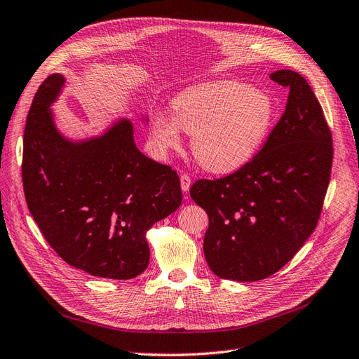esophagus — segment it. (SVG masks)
Segmentation results:
<instances>
[{
	"label": "esophagus",
	"mask_w": 359,
	"mask_h": 359,
	"mask_svg": "<svg viewBox=\"0 0 359 359\" xmlns=\"http://www.w3.org/2000/svg\"><path fill=\"white\" fill-rule=\"evenodd\" d=\"M192 184V177L188 173H182L180 175V186L183 192H188Z\"/></svg>",
	"instance_id": "1"
}]
</instances>
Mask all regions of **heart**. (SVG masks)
<instances>
[{"label":"heart","instance_id":"obj_1","mask_svg":"<svg viewBox=\"0 0 359 359\" xmlns=\"http://www.w3.org/2000/svg\"><path fill=\"white\" fill-rule=\"evenodd\" d=\"M173 116L152 117L151 133L161 152L180 144V129L192 136L195 160L211 173H230L251 161L267 142L276 121L269 92L238 81L202 83L171 101Z\"/></svg>","mask_w":359,"mask_h":359}]
</instances>
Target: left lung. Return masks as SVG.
I'll return each instance as SVG.
<instances>
[{
	"instance_id": "8db88e82",
	"label": "left lung",
	"mask_w": 359,
	"mask_h": 359,
	"mask_svg": "<svg viewBox=\"0 0 359 359\" xmlns=\"http://www.w3.org/2000/svg\"><path fill=\"white\" fill-rule=\"evenodd\" d=\"M270 79L287 88L289 98L267 142L233 173L191 186L210 218L208 266L236 282L267 278L294 257L317 227L332 173V132L316 93L292 70Z\"/></svg>"
}]
</instances>
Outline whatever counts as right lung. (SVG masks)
<instances>
[{
    "label": "right lung",
    "instance_id": "1",
    "mask_svg": "<svg viewBox=\"0 0 359 359\" xmlns=\"http://www.w3.org/2000/svg\"><path fill=\"white\" fill-rule=\"evenodd\" d=\"M63 85L58 73L46 77L26 118L22 179L27 208L70 266L97 277L133 278L148 267L145 231L182 204L179 176L136 148L128 120L101 137L66 141L50 110Z\"/></svg>",
    "mask_w": 359,
    "mask_h": 359
}]
</instances>
